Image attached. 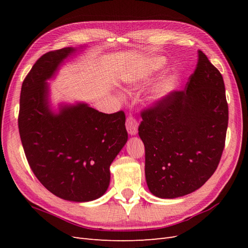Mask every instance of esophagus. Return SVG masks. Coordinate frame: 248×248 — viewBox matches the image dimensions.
<instances>
[{"mask_svg": "<svg viewBox=\"0 0 248 248\" xmlns=\"http://www.w3.org/2000/svg\"><path fill=\"white\" fill-rule=\"evenodd\" d=\"M138 128H139V123L136 120V118L132 117L131 115L128 116L126 120V129L128 131L130 136H136L138 133Z\"/></svg>", "mask_w": 248, "mask_h": 248, "instance_id": "34e87169", "label": "esophagus"}]
</instances>
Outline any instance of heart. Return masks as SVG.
Returning a JSON list of instances; mask_svg holds the SVG:
<instances>
[{"label": "heart", "mask_w": 248, "mask_h": 248, "mask_svg": "<svg viewBox=\"0 0 248 248\" xmlns=\"http://www.w3.org/2000/svg\"><path fill=\"white\" fill-rule=\"evenodd\" d=\"M167 61L162 57H155L152 59L151 64H150V69L151 71H157L162 69ZM181 76L177 70H172L164 74L155 84L152 93H151V100L153 102H161L168 99L169 97L174 93L180 82Z\"/></svg>", "instance_id": "obj_1"}]
</instances>
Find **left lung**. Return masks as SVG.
Masks as SVG:
<instances>
[{"mask_svg": "<svg viewBox=\"0 0 248 248\" xmlns=\"http://www.w3.org/2000/svg\"><path fill=\"white\" fill-rule=\"evenodd\" d=\"M141 118L139 136L150 192L176 199L204 185L218 167L229 121L222 76L204 52L199 50L184 91L144 110Z\"/></svg>", "mask_w": 248, "mask_h": 248, "instance_id": "left-lung-1", "label": "left lung"}]
</instances>
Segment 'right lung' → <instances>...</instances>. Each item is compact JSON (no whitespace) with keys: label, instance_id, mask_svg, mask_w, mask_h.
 I'll use <instances>...</instances> for the list:
<instances>
[{"label":"right lung","instance_id":"right-lung-1","mask_svg":"<svg viewBox=\"0 0 248 248\" xmlns=\"http://www.w3.org/2000/svg\"><path fill=\"white\" fill-rule=\"evenodd\" d=\"M78 47L43 55L21 86L18 129L28 162L40 183L58 198L91 202L110 181L109 167L128 140L125 114H103L86 102L51 108L50 87Z\"/></svg>","mask_w":248,"mask_h":248}]
</instances>
